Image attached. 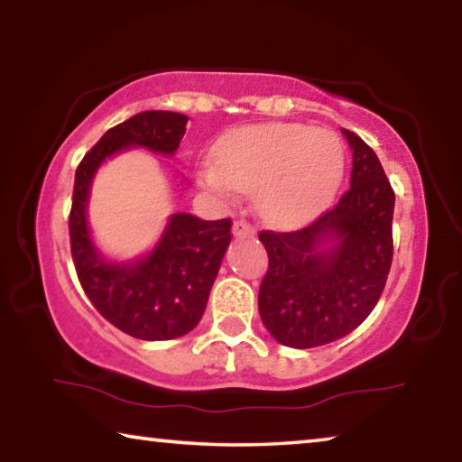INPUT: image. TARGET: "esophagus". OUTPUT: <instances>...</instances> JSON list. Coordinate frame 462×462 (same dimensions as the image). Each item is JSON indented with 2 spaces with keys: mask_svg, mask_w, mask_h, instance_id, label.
Listing matches in <instances>:
<instances>
[{
  "mask_svg": "<svg viewBox=\"0 0 462 462\" xmlns=\"http://www.w3.org/2000/svg\"><path fill=\"white\" fill-rule=\"evenodd\" d=\"M232 230H234V236H253L254 226L246 220H242V217H238V220L234 222Z\"/></svg>",
  "mask_w": 462,
  "mask_h": 462,
  "instance_id": "1",
  "label": "esophagus"
}]
</instances>
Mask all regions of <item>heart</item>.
Returning <instances> with one entry per match:
<instances>
[{"label":"heart","mask_w":462,"mask_h":462,"mask_svg":"<svg viewBox=\"0 0 462 462\" xmlns=\"http://www.w3.org/2000/svg\"><path fill=\"white\" fill-rule=\"evenodd\" d=\"M342 173L344 148L332 130L271 122L226 132L199 181L217 193L254 191L264 220L293 226L332 199Z\"/></svg>","instance_id":"obj_1"}]
</instances>
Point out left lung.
<instances>
[{
	"label": "left lung",
	"instance_id": "1",
	"mask_svg": "<svg viewBox=\"0 0 462 462\" xmlns=\"http://www.w3.org/2000/svg\"><path fill=\"white\" fill-rule=\"evenodd\" d=\"M344 136L353 148V173L336 206L300 230L259 234L269 254L261 319L291 348L322 346L361 326L393 261V187L373 148L355 132Z\"/></svg>",
	"mask_w": 462,
	"mask_h": 462
}]
</instances>
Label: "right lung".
<instances>
[{
  "label": "right lung",
  "instance_id": "add662e5",
  "mask_svg": "<svg viewBox=\"0 0 462 462\" xmlns=\"http://www.w3.org/2000/svg\"><path fill=\"white\" fill-rule=\"evenodd\" d=\"M187 116L140 112L109 128L75 171L69 236L85 295L118 330L140 340H171L191 332L206 310L209 289L232 240V220H199L175 214L159 245L144 259L116 264L101 259L88 228L89 185L97 167L130 146L173 154L185 134Z\"/></svg>",
  "mask_w": 462,
  "mask_h": 462
}]
</instances>
